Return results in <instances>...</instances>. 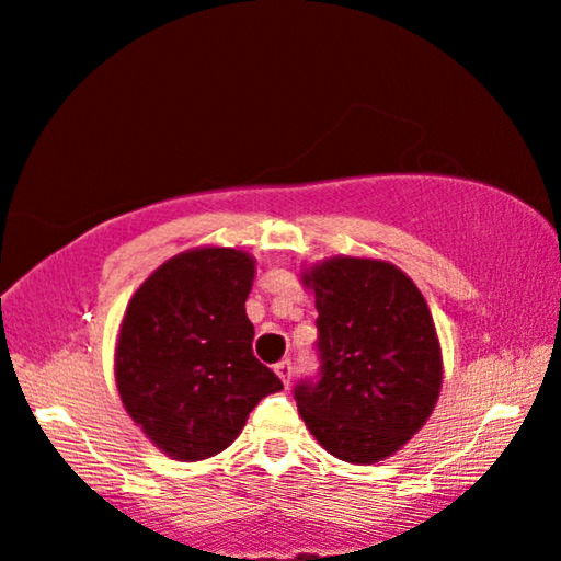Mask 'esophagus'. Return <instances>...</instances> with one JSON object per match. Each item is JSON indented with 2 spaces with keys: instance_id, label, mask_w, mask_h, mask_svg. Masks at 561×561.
Instances as JSON below:
<instances>
[{
  "instance_id": "1",
  "label": "esophagus",
  "mask_w": 561,
  "mask_h": 561,
  "mask_svg": "<svg viewBox=\"0 0 561 561\" xmlns=\"http://www.w3.org/2000/svg\"><path fill=\"white\" fill-rule=\"evenodd\" d=\"M274 371L276 377L282 379V385L289 387V382H293V362H289V358H282V362L274 367Z\"/></svg>"
}]
</instances>
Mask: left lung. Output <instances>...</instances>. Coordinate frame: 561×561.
Masks as SVG:
<instances>
[{"label":"left lung","mask_w":561,"mask_h":561,"mask_svg":"<svg viewBox=\"0 0 561 561\" xmlns=\"http://www.w3.org/2000/svg\"><path fill=\"white\" fill-rule=\"evenodd\" d=\"M318 308L320 379L295 387L316 442L348 465H377L428 421L442 343L415 282L390 261L333 256L302 268Z\"/></svg>","instance_id":"1"}]
</instances>
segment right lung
<instances>
[{
    "label": "right lung",
    "instance_id": "obj_1",
    "mask_svg": "<svg viewBox=\"0 0 561 561\" xmlns=\"http://www.w3.org/2000/svg\"><path fill=\"white\" fill-rule=\"evenodd\" d=\"M251 253L199 245L163 261L130 297L115 346L123 408L167 457L199 461L236 442L282 382L253 356Z\"/></svg>",
    "mask_w": 561,
    "mask_h": 561
}]
</instances>
